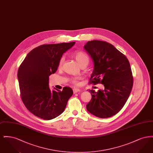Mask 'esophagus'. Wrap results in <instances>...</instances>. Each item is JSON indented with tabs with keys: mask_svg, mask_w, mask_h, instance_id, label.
Segmentation results:
<instances>
[{
	"mask_svg": "<svg viewBox=\"0 0 153 153\" xmlns=\"http://www.w3.org/2000/svg\"><path fill=\"white\" fill-rule=\"evenodd\" d=\"M73 91L74 94H76V93L80 92V89H78V88H74V89H73Z\"/></svg>",
	"mask_w": 153,
	"mask_h": 153,
	"instance_id": "esophagus-1",
	"label": "esophagus"
}]
</instances>
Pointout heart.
Returning <instances> with one entry per match:
<instances>
[{
  "instance_id": "obj_1",
  "label": "heart",
  "mask_w": 153,
  "mask_h": 153,
  "mask_svg": "<svg viewBox=\"0 0 153 153\" xmlns=\"http://www.w3.org/2000/svg\"><path fill=\"white\" fill-rule=\"evenodd\" d=\"M73 57L78 62V63L80 64L81 66L83 65L87 66L89 62V57L87 54L84 51H75L73 53ZM64 61V57H61L59 59V64H58L59 68H61L62 66ZM79 77H73L70 79V82L74 85H77L79 84Z\"/></svg>"
}]
</instances>
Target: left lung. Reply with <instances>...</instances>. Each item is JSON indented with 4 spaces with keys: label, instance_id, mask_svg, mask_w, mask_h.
<instances>
[{
    "label": "left lung",
    "instance_id": "left-lung-1",
    "mask_svg": "<svg viewBox=\"0 0 153 153\" xmlns=\"http://www.w3.org/2000/svg\"><path fill=\"white\" fill-rule=\"evenodd\" d=\"M94 64L89 84H102L104 90H90L91 101L87 104L89 112L100 118L118 113L127 102L133 86V76L127 57L112 45L93 40L84 46Z\"/></svg>",
    "mask_w": 153,
    "mask_h": 153
}]
</instances>
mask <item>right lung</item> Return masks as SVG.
I'll return each instance as SVG.
<instances>
[{
  "label": "right lung",
  "mask_w": 153,
  "mask_h": 153,
  "mask_svg": "<svg viewBox=\"0 0 153 153\" xmlns=\"http://www.w3.org/2000/svg\"><path fill=\"white\" fill-rule=\"evenodd\" d=\"M75 42L46 44L33 49L24 59L18 71L21 97L27 109L44 120L59 116L65 108L73 92L70 87L51 91L49 76L57 70L64 53Z\"/></svg>",
  "instance_id": "obj_1"
}]
</instances>
